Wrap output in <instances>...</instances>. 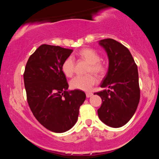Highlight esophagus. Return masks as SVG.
Returning <instances> with one entry per match:
<instances>
[{
  "mask_svg": "<svg viewBox=\"0 0 159 159\" xmlns=\"http://www.w3.org/2000/svg\"><path fill=\"white\" fill-rule=\"evenodd\" d=\"M93 94L92 93H86V96H87V98H90V97H91V96H93Z\"/></svg>",
  "mask_w": 159,
  "mask_h": 159,
  "instance_id": "obj_1",
  "label": "esophagus"
}]
</instances>
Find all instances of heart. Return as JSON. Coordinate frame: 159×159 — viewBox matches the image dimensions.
<instances>
[{"label": "heart", "mask_w": 159, "mask_h": 159, "mask_svg": "<svg viewBox=\"0 0 159 159\" xmlns=\"http://www.w3.org/2000/svg\"><path fill=\"white\" fill-rule=\"evenodd\" d=\"M81 59L84 60L90 63L87 72L94 73L98 75H102L105 72V66L100 62V56L96 51L92 48H84L78 54ZM61 70L66 77H72L75 71V62L71 56L63 61L61 65ZM97 82V79L93 75L90 74L84 76H76L71 80L70 87L73 90L89 91Z\"/></svg>", "instance_id": "b5f03b06"}]
</instances>
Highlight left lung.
<instances>
[{
  "instance_id": "left-lung-1",
  "label": "left lung",
  "mask_w": 159,
  "mask_h": 159,
  "mask_svg": "<svg viewBox=\"0 0 159 159\" xmlns=\"http://www.w3.org/2000/svg\"><path fill=\"white\" fill-rule=\"evenodd\" d=\"M99 44L106 50L109 67L101 87L95 93L102 100L97 112L104 123L113 128L126 124L137 110L140 101L138 71L129 50L113 39H105Z\"/></svg>"
}]
</instances>
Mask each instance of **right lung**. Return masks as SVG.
<instances>
[{
  "mask_svg": "<svg viewBox=\"0 0 159 159\" xmlns=\"http://www.w3.org/2000/svg\"><path fill=\"white\" fill-rule=\"evenodd\" d=\"M72 52L61 46L40 45L29 57L24 72L29 107L39 123L53 132H65L73 126L86 98L83 91H67L61 65Z\"/></svg>",
  "mask_w": 159,
  "mask_h": 159,
  "instance_id": "1",
  "label": "right lung"
}]
</instances>
